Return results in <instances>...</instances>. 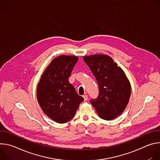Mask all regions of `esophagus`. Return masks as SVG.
<instances>
[{"label": "esophagus", "instance_id": "esophagus-1", "mask_svg": "<svg viewBox=\"0 0 160 160\" xmlns=\"http://www.w3.org/2000/svg\"><path fill=\"white\" fill-rule=\"evenodd\" d=\"M83 99H84V101H87V99H88V96H87V95H84V96H83Z\"/></svg>", "mask_w": 160, "mask_h": 160}]
</instances>
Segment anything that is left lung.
<instances>
[{
  "mask_svg": "<svg viewBox=\"0 0 160 160\" xmlns=\"http://www.w3.org/2000/svg\"><path fill=\"white\" fill-rule=\"evenodd\" d=\"M84 61L92 72L99 88V94L90 103L99 117L105 120L115 119L127 106L131 85L125 72L108 55L83 56Z\"/></svg>",
  "mask_w": 160,
  "mask_h": 160,
  "instance_id": "1",
  "label": "left lung"
}]
</instances>
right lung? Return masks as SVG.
I'll return each mask as SVG.
<instances>
[{
    "mask_svg": "<svg viewBox=\"0 0 160 160\" xmlns=\"http://www.w3.org/2000/svg\"><path fill=\"white\" fill-rule=\"evenodd\" d=\"M78 59L74 56L56 57L45 70L38 83L37 98L40 108L59 123L72 119L83 101L68 81Z\"/></svg>",
    "mask_w": 160,
    "mask_h": 160,
    "instance_id": "right-lung-1",
    "label": "right lung"
}]
</instances>
